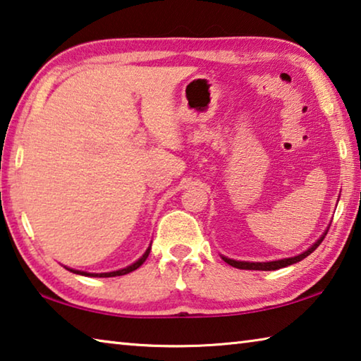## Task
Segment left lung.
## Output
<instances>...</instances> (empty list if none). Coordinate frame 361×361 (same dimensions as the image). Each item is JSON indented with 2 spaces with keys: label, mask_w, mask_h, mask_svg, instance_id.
I'll return each instance as SVG.
<instances>
[{
  "label": "left lung",
  "mask_w": 361,
  "mask_h": 361,
  "mask_svg": "<svg viewBox=\"0 0 361 361\" xmlns=\"http://www.w3.org/2000/svg\"><path fill=\"white\" fill-rule=\"evenodd\" d=\"M328 229L323 232V234L319 237V239L315 240L314 245H310L305 252L299 253L296 256H291V258H282V259H276V261H266V262H252V261H237V259H231L228 256H223L221 258L224 259V262H228L229 266L232 267H237V269H245V271H277V269H282L286 266H291V264H296V262L302 261L304 258H307V256L314 252V250L320 245L322 240L325 239Z\"/></svg>",
  "instance_id": "left-lung-1"
}]
</instances>
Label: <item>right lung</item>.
<instances>
[{
    "label": "right lung",
    "mask_w": 361,
    "mask_h": 361,
    "mask_svg": "<svg viewBox=\"0 0 361 361\" xmlns=\"http://www.w3.org/2000/svg\"><path fill=\"white\" fill-rule=\"evenodd\" d=\"M149 252H151V245L146 248V252L142 256H140V258L135 262H132L130 266H127L124 269H118V271H113V272L94 274V272H85V271H76V269H71V267H66V266H65V269H68V271L73 272V274H79V276H85V277H118V276H126V274L135 271V269H138L140 266H142L143 262L146 261V258H148Z\"/></svg>",
    "instance_id": "obj_1"
}]
</instances>
